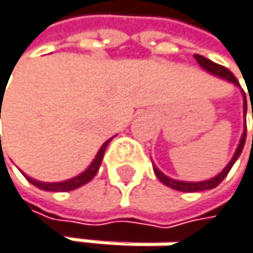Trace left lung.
<instances>
[{
  "label": "left lung",
  "mask_w": 253,
  "mask_h": 253,
  "mask_svg": "<svg viewBox=\"0 0 253 253\" xmlns=\"http://www.w3.org/2000/svg\"><path fill=\"white\" fill-rule=\"evenodd\" d=\"M194 59H196V62H198V63L201 65V68L205 70L207 73H210L211 76H216V78H219V79H222V81H227V82H230V84L236 85V87H240L238 79H236L235 76H233L229 70H227V68H224V67H221V65L211 62L210 59H205L204 55H199V54H194ZM241 93H243V101H244V130H243V135H241V138H240L238 146H236V151H235V154H233V157H232V160H230L229 163H227L225 168H224L218 175H214V177H211V179H209V180H202V182H185V180H175V179L168 177V175L163 174V172L157 168V166H155V165L152 163V166H154V172H155V175H157V179H159L163 185L169 186V188H172V190L183 191V193H196V191H205V190L216 188V186H218V185L225 179V175L229 174V171L232 169V166L235 165V162L238 160V157L241 155L243 148H244V143H246V112H247V104H246V94H244L243 90H241Z\"/></svg>",
  "instance_id": "left-lung-1"
}]
</instances>
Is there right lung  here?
I'll use <instances>...</instances> for the list:
<instances>
[{
    "label": "right lung",
    "instance_id": "obj_1",
    "mask_svg": "<svg viewBox=\"0 0 253 253\" xmlns=\"http://www.w3.org/2000/svg\"><path fill=\"white\" fill-rule=\"evenodd\" d=\"M0 118H1V109H0ZM112 140V138H110ZM110 140L105 141L102 146H101V149L98 151V154H96V157L93 159V162L88 165V168L82 171L79 175H76V177H71L68 180H63V182H40V180H35L32 177H29V175L24 174V177H26L34 186H37V188L40 190H44V191H71V190H76V188H79V186L85 185V183H88L94 175L96 172L99 171V166L102 163V159H104V152L105 149H107V146L110 143ZM0 146H1V137H0Z\"/></svg>",
    "mask_w": 253,
    "mask_h": 253
}]
</instances>
